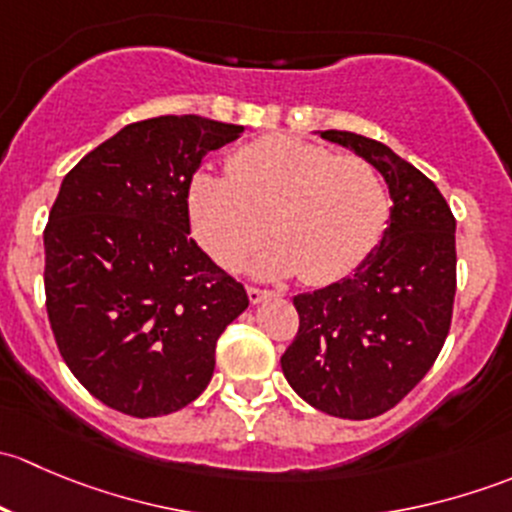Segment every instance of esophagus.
<instances>
[{
	"mask_svg": "<svg viewBox=\"0 0 512 512\" xmlns=\"http://www.w3.org/2000/svg\"><path fill=\"white\" fill-rule=\"evenodd\" d=\"M275 297V292H270V289H260V287H247V299H250V304H260L265 302V299Z\"/></svg>",
	"mask_w": 512,
	"mask_h": 512,
	"instance_id": "esophagus-1",
	"label": "esophagus"
}]
</instances>
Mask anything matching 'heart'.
I'll use <instances>...</instances> for the list:
<instances>
[{"mask_svg":"<svg viewBox=\"0 0 512 512\" xmlns=\"http://www.w3.org/2000/svg\"><path fill=\"white\" fill-rule=\"evenodd\" d=\"M195 237L218 265L235 270L267 237L252 262L265 280L302 275L324 285L354 272L389 223V190L364 158L337 156L292 136H265L230 160V175L200 170L188 190Z\"/></svg>","mask_w":512,"mask_h":512,"instance_id":"obj_1","label":"heart"}]
</instances>
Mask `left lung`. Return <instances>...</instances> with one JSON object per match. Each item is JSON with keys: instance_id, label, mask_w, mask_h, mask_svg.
Returning a JSON list of instances; mask_svg holds the SVG:
<instances>
[{"instance_id": "obj_1", "label": "left lung", "mask_w": 512, "mask_h": 512, "mask_svg": "<svg viewBox=\"0 0 512 512\" xmlns=\"http://www.w3.org/2000/svg\"><path fill=\"white\" fill-rule=\"evenodd\" d=\"M317 133L384 175L389 225L354 275L294 297L299 332L280 364L309 406L364 421L394 409L446 342L456 218L436 185L389 146L352 131Z\"/></svg>"}]
</instances>
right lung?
Masks as SVG:
<instances>
[{
  "mask_svg": "<svg viewBox=\"0 0 512 512\" xmlns=\"http://www.w3.org/2000/svg\"><path fill=\"white\" fill-rule=\"evenodd\" d=\"M245 131L203 116L123 126L66 173L44 230L46 312L71 374L111 409L165 416L213 379L245 287L190 237L188 190Z\"/></svg>",
  "mask_w": 512,
  "mask_h": 512,
  "instance_id": "1",
  "label": "right lung"
}]
</instances>
